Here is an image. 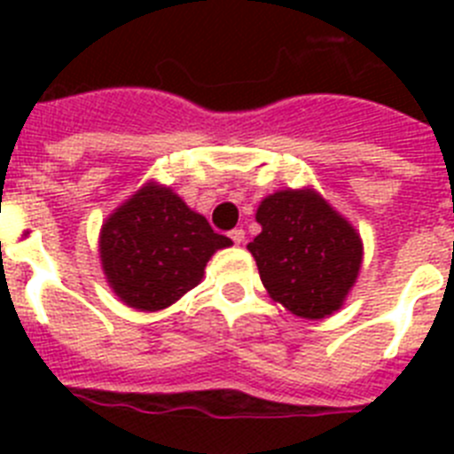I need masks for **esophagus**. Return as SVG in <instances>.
Wrapping results in <instances>:
<instances>
[{
    "instance_id": "1",
    "label": "esophagus",
    "mask_w": 454,
    "mask_h": 454,
    "mask_svg": "<svg viewBox=\"0 0 454 454\" xmlns=\"http://www.w3.org/2000/svg\"><path fill=\"white\" fill-rule=\"evenodd\" d=\"M230 239L234 240L236 246H240V243L246 240V230H240V227H236V230L230 231Z\"/></svg>"
}]
</instances>
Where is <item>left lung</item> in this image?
I'll return each instance as SVG.
<instances>
[{
	"label": "left lung",
	"mask_w": 454,
	"mask_h": 454,
	"mask_svg": "<svg viewBox=\"0 0 454 454\" xmlns=\"http://www.w3.org/2000/svg\"><path fill=\"white\" fill-rule=\"evenodd\" d=\"M262 234L247 250L275 302L320 320L343 307L362 268L356 230L314 188L277 191L256 208Z\"/></svg>",
	"instance_id": "obj_1"
}]
</instances>
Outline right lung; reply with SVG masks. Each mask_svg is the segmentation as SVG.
I'll list each match as a JSON object with an SVG mask.
<instances>
[{"label": "right lung", "instance_id": "1", "mask_svg": "<svg viewBox=\"0 0 454 454\" xmlns=\"http://www.w3.org/2000/svg\"><path fill=\"white\" fill-rule=\"evenodd\" d=\"M230 246L172 188L150 182L102 224L99 259L124 304L159 311L198 286L214 252Z\"/></svg>", "mask_w": 454, "mask_h": 454}]
</instances>
